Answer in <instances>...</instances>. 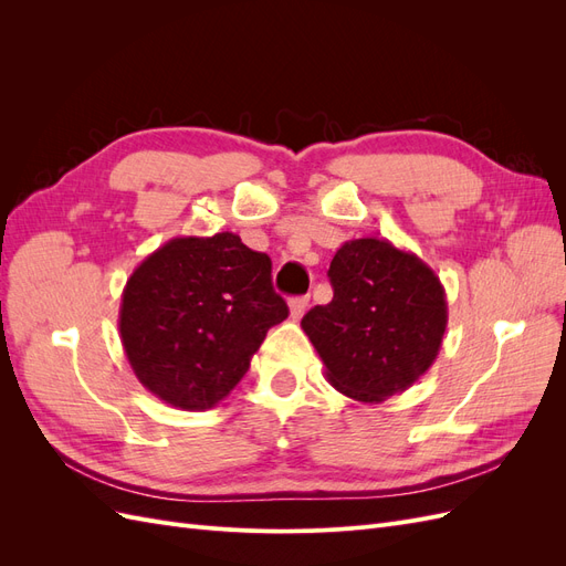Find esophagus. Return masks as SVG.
I'll list each match as a JSON object with an SVG mask.
<instances>
[{
	"mask_svg": "<svg viewBox=\"0 0 566 566\" xmlns=\"http://www.w3.org/2000/svg\"><path fill=\"white\" fill-rule=\"evenodd\" d=\"M306 310H310V297H293V300H290V316H293V318H302Z\"/></svg>",
	"mask_w": 566,
	"mask_h": 566,
	"instance_id": "34e87169",
	"label": "esophagus"
}]
</instances>
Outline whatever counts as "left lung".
Wrapping results in <instances>:
<instances>
[{"instance_id": "1", "label": "left lung", "mask_w": 566, "mask_h": 566, "mask_svg": "<svg viewBox=\"0 0 566 566\" xmlns=\"http://www.w3.org/2000/svg\"><path fill=\"white\" fill-rule=\"evenodd\" d=\"M333 300L302 318L328 382L380 403L420 380L447 333V293L418 254L380 238L342 245L328 269Z\"/></svg>"}]
</instances>
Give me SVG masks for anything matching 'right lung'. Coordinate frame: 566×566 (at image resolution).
Here are the masks:
<instances>
[{"label": "right lung", "mask_w": 566, "mask_h": 566, "mask_svg": "<svg viewBox=\"0 0 566 566\" xmlns=\"http://www.w3.org/2000/svg\"><path fill=\"white\" fill-rule=\"evenodd\" d=\"M287 304L271 260L235 233L172 238L134 269L119 304V339L139 382L181 410L217 406L241 382Z\"/></svg>", "instance_id": "add662e5"}]
</instances>
